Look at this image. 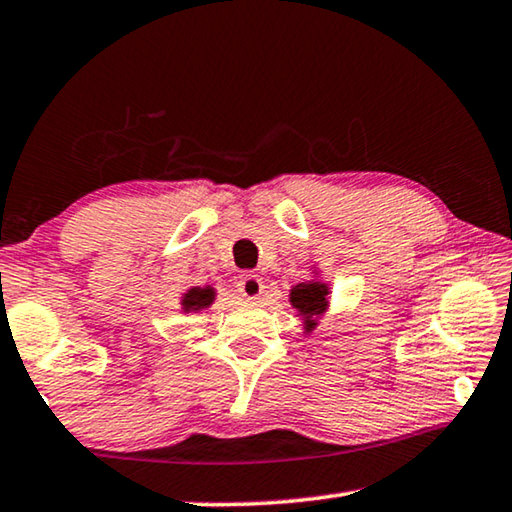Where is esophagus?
Listing matches in <instances>:
<instances>
[{
	"mask_svg": "<svg viewBox=\"0 0 512 512\" xmlns=\"http://www.w3.org/2000/svg\"><path fill=\"white\" fill-rule=\"evenodd\" d=\"M237 291L241 293V296L244 298H259L262 296V291H264V282H262V277L259 275H255V273H244L239 277V282H237Z\"/></svg>",
	"mask_w": 512,
	"mask_h": 512,
	"instance_id": "34e87169",
	"label": "esophagus"
}]
</instances>
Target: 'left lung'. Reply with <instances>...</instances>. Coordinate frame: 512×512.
Instances as JSON below:
<instances>
[{
  "label": "left lung",
  "mask_w": 512,
  "mask_h": 512,
  "mask_svg": "<svg viewBox=\"0 0 512 512\" xmlns=\"http://www.w3.org/2000/svg\"><path fill=\"white\" fill-rule=\"evenodd\" d=\"M327 287L320 282H302L291 291V305L305 316L307 329L314 327V318L320 316L327 307Z\"/></svg>",
  "instance_id": "obj_1"
}]
</instances>
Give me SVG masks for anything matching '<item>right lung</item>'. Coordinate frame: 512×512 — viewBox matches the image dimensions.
Listing matches in <instances>:
<instances>
[{
  "instance_id": "right-lung-1",
  "label": "right lung",
  "mask_w": 512,
  "mask_h": 512,
  "mask_svg": "<svg viewBox=\"0 0 512 512\" xmlns=\"http://www.w3.org/2000/svg\"><path fill=\"white\" fill-rule=\"evenodd\" d=\"M214 300V291L212 289H192L183 300V309L185 311H194V309H203L210 305Z\"/></svg>"
}]
</instances>
